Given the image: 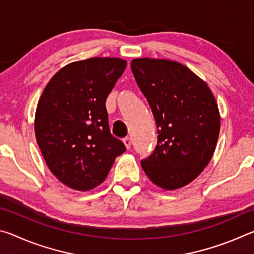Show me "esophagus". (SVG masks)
Instances as JSON below:
<instances>
[{"label":"esophagus","mask_w":254,"mask_h":254,"mask_svg":"<svg viewBox=\"0 0 254 254\" xmlns=\"http://www.w3.org/2000/svg\"><path fill=\"white\" fill-rule=\"evenodd\" d=\"M123 142H124V144H126V147H127V149H130V148H131L132 141H131V137H130V136L124 137V139H123Z\"/></svg>","instance_id":"obj_1"}]
</instances>
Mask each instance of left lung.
<instances>
[{
    "label": "left lung",
    "instance_id": "8db88e82",
    "mask_svg": "<svg viewBox=\"0 0 254 254\" xmlns=\"http://www.w3.org/2000/svg\"><path fill=\"white\" fill-rule=\"evenodd\" d=\"M131 69L158 133L156 148L141 166L159 187L186 186L213 157L221 121L216 101L205 81L179 63L139 58Z\"/></svg>",
    "mask_w": 254,
    "mask_h": 254
}]
</instances>
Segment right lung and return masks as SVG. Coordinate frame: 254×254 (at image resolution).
<instances>
[{"instance_id":"add662e5","label":"right lung","mask_w":254,"mask_h":254,"mask_svg":"<svg viewBox=\"0 0 254 254\" xmlns=\"http://www.w3.org/2000/svg\"><path fill=\"white\" fill-rule=\"evenodd\" d=\"M127 62L89 58L62 68L37 106L34 131L51 173L66 186L89 190L104 182L126 151L112 135L105 102Z\"/></svg>"}]
</instances>
